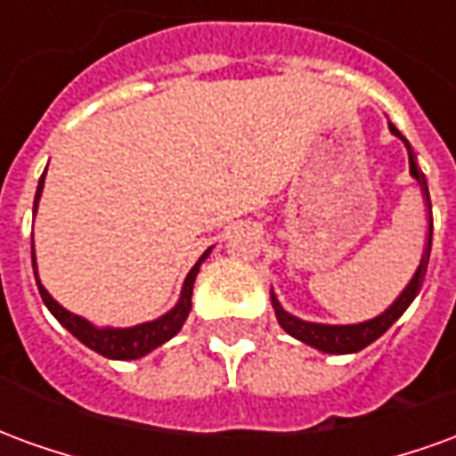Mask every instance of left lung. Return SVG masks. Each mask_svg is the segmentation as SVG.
Here are the masks:
<instances>
[{
	"label": "left lung",
	"mask_w": 456,
	"mask_h": 456,
	"mask_svg": "<svg viewBox=\"0 0 456 456\" xmlns=\"http://www.w3.org/2000/svg\"><path fill=\"white\" fill-rule=\"evenodd\" d=\"M388 129H391L393 136L405 143L408 149V163H411V175L418 180L420 185L422 200H425V208H428V237H425V248H422V258L418 271L412 273V278L408 281V286L403 288L401 296L393 300L391 305L383 310L381 315L371 317V320H363V322H356V325H322V322H307V320H300V317L290 315L288 310H283V305L278 303L276 293L271 288V305L276 310L278 325L286 330L288 335L296 337L300 342H305L307 346L313 349H320L325 354H354L362 352L363 346H369L371 342H376L379 337L388 330V327L398 320V317L408 310L415 296L420 293L422 278L428 273V261H430V248H432V205H430V190H428V180H425V173L418 168V160H415V153H412L411 143L403 136L401 131L393 126L388 121Z\"/></svg>",
	"instance_id": "left-lung-1"
}]
</instances>
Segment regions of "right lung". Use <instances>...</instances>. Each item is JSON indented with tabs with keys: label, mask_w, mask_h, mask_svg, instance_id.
Returning <instances> with one entry per match:
<instances>
[{
	"label": "right lung",
	"mask_w": 456,
	"mask_h": 456,
	"mask_svg": "<svg viewBox=\"0 0 456 456\" xmlns=\"http://www.w3.org/2000/svg\"><path fill=\"white\" fill-rule=\"evenodd\" d=\"M45 173L38 180V188H36V200H34V215L38 209V200H41V192H44ZM212 247L198 258V264L190 268V273L185 276V283L180 288V297L175 305L170 307L166 315L156 317V320H149V322H141V325L134 327H97L93 325L90 320L75 315L70 310H65L58 300H53V296L48 293L38 278V268H36V251L34 244H31V261H34V276L36 286H38V293L44 297L45 307L53 313V317L61 322V325L70 332L73 337H77L85 346H90L93 352L102 354L107 359H119V362H131V359H141L146 356L153 349H159L160 344H166L168 339L178 335L180 327L185 325L190 310H192V286H195V278L200 273V266L202 261L209 256Z\"/></svg>",
	"instance_id": "obj_1"
}]
</instances>
